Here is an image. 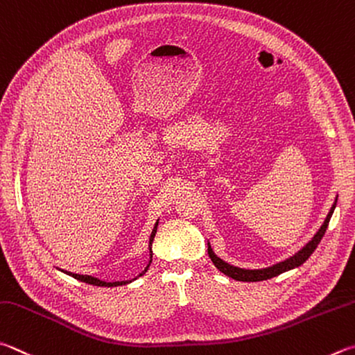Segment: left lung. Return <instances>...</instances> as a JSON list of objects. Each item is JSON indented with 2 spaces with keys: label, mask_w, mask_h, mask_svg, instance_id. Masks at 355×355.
<instances>
[{
  "label": "left lung",
  "mask_w": 355,
  "mask_h": 355,
  "mask_svg": "<svg viewBox=\"0 0 355 355\" xmlns=\"http://www.w3.org/2000/svg\"><path fill=\"white\" fill-rule=\"evenodd\" d=\"M338 198V196H337ZM337 198H335V202L332 205V208L329 211V214H327V217L324 218V223L321 225L320 230L317 231V234H315L311 241H309L304 247H302L298 253H295L293 256L287 257L286 261H281L278 263H275V266H270V267H266V268H256V270H250V268H239V267H234L231 266V263L225 262L223 259H220L214 251H212L211 245L208 242V254L211 257V261L214 262V266L220 270V272L223 275L230 276V278H233L236 281H245V282H256V281H266V279H270V278H275V276H278L281 273L284 272H288V270L292 268H296L300 267L301 263H304L309 257H311V254L315 251V248L318 247L320 241L323 239V236L326 233L327 230V225H329V220L331 217L334 214V209L335 206H337Z\"/></svg>",
  "instance_id": "obj_1"
}]
</instances>
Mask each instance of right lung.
<instances>
[{"mask_svg":"<svg viewBox=\"0 0 355 355\" xmlns=\"http://www.w3.org/2000/svg\"><path fill=\"white\" fill-rule=\"evenodd\" d=\"M157 228H158V220H157V223H155V227H153V230H152V234H150V237H149V263H147V267L143 270V272H141L137 278H139V276H143L147 270H149V267H150V263H152V242H153V239H155V233H157ZM63 273H67V275H69V276H73V278H76V279H79V281H82V282H87V284H92V286H98V287H116V286H125V284H128V282H132V281H116V282H107V281H101V279H98V278H94V276H89V275H77V273H71V272H67V270H62ZM135 278V279H137Z\"/></svg>","mask_w":355,"mask_h":355,"instance_id":"1","label":"right lung"}]
</instances>
